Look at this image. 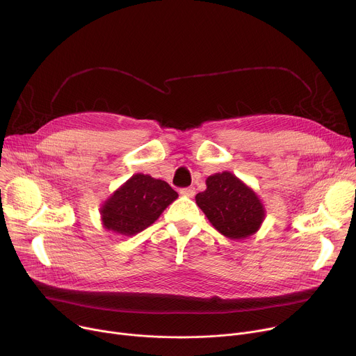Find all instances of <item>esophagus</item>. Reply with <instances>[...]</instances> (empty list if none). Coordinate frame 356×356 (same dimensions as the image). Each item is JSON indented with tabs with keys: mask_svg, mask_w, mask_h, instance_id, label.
Returning <instances> with one entry per match:
<instances>
[{
	"mask_svg": "<svg viewBox=\"0 0 356 356\" xmlns=\"http://www.w3.org/2000/svg\"><path fill=\"white\" fill-rule=\"evenodd\" d=\"M180 194L186 195V197H194L195 195V188L194 187H186L180 190Z\"/></svg>",
	"mask_w": 356,
	"mask_h": 356,
	"instance_id": "obj_1",
	"label": "esophagus"
}]
</instances>
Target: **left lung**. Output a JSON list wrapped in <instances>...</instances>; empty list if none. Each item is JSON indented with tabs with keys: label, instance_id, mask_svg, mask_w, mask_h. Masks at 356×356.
Listing matches in <instances>:
<instances>
[{
	"label": "left lung",
	"instance_id": "8db88e82",
	"mask_svg": "<svg viewBox=\"0 0 356 356\" xmlns=\"http://www.w3.org/2000/svg\"><path fill=\"white\" fill-rule=\"evenodd\" d=\"M207 188L195 195L197 206L211 225L229 239L255 234L266 216L264 202L248 184L231 172L207 177Z\"/></svg>",
	"mask_w": 356,
	"mask_h": 356
}]
</instances>
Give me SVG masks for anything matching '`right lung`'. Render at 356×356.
I'll use <instances>...</instances> for the list:
<instances>
[{
	"mask_svg": "<svg viewBox=\"0 0 356 356\" xmlns=\"http://www.w3.org/2000/svg\"><path fill=\"white\" fill-rule=\"evenodd\" d=\"M177 197L166 181L136 173L101 206V224L118 235H136L154 224Z\"/></svg>",
	"mask_w": 356,
	"mask_h": 356,
	"instance_id": "1",
	"label": "right lung"
}]
</instances>
